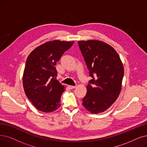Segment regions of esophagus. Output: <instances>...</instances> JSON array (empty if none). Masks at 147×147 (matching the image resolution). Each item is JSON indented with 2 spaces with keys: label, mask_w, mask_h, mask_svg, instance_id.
<instances>
[{
  "label": "esophagus",
  "mask_w": 147,
  "mask_h": 147,
  "mask_svg": "<svg viewBox=\"0 0 147 147\" xmlns=\"http://www.w3.org/2000/svg\"><path fill=\"white\" fill-rule=\"evenodd\" d=\"M68 87H69V89H74V88H75L76 86H72V85H69V86H68Z\"/></svg>",
  "instance_id": "obj_1"
}]
</instances>
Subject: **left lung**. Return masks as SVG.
Segmentation results:
<instances>
[{
	"label": "left lung",
	"mask_w": 147,
	"mask_h": 147,
	"mask_svg": "<svg viewBox=\"0 0 147 147\" xmlns=\"http://www.w3.org/2000/svg\"><path fill=\"white\" fill-rule=\"evenodd\" d=\"M79 49L92 78L88 82L83 106L92 113L107 110L118 97L124 67L115 49L97 40L79 41Z\"/></svg>",
	"instance_id": "1"
}]
</instances>
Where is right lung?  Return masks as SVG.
<instances>
[{
  "mask_svg": "<svg viewBox=\"0 0 147 147\" xmlns=\"http://www.w3.org/2000/svg\"><path fill=\"white\" fill-rule=\"evenodd\" d=\"M74 41L54 40L36 47L28 56L25 65L23 84L27 97L37 109L53 112L60 107L64 86L56 79L55 65Z\"/></svg>",
  "mask_w": 147,
  "mask_h": 147,
  "instance_id": "obj_1",
  "label": "right lung"
}]
</instances>
